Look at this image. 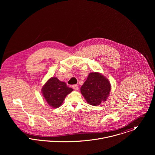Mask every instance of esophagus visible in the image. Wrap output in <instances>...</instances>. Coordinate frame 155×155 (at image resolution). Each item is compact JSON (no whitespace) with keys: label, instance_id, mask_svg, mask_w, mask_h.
Returning a JSON list of instances; mask_svg holds the SVG:
<instances>
[{"label":"esophagus","instance_id":"esophagus-1","mask_svg":"<svg viewBox=\"0 0 155 155\" xmlns=\"http://www.w3.org/2000/svg\"><path fill=\"white\" fill-rule=\"evenodd\" d=\"M72 87H73V89H74L75 91H76V90L78 89V85H74L72 86Z\"/></svg>","mask_w":155,"mask_h":155}]
</instances>
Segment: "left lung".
<instances>
[{"instance_id":"8db88e82","label":"left lung","mask_w":155,"mask_h":155,"mask_svg":"<svg viewBox=\"0 0 155 155\" xmlns=\"http://www.w3.org/2000/svg\"><path fill=\"white\" fill-rule=\"evenodd\" d=\"M110 90V83L109 80L98 72L90 73L81 88V94L87 103L95 106L106 101Z\"/></svg>"}]
</instances>
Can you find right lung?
Returning <instances> with one entry per match:
<instances>
[{
	"label": "right lung",
	"mask_w": 155,
	"mask_h": 155,
	"mask_svg": "<svg viewBox=\"0 0 155 155\" xmlns=\"http://www.w3.org/2000/svg\"><path fill=\"white\" fill-rule=\"evenodd\" d=\"M73 89L67 86L57 78H51L43 86L42 92L48 104L53 108H58L61 106L67 95Z\"/></svg>",
	"instance_id": "obj_1"
}]
</instances>
